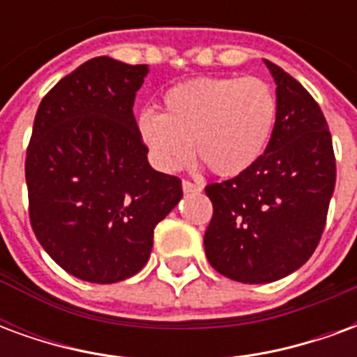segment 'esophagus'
Returning a JSON list of instances; mask_svg holds the SVG:
<instances>
[{
  "mask_svg": "<svg viewBox=\"0 0 357 357\" xmlns=\"http://www.w3.org/2000/svg\"><path fill=\"white\" fill-rule=\"evenodd\" d=\"M181 187H183L185 193H199V191H201V187L197 185V183H193V181H189V179H183V181H181Z\"/></svg>",
  "mask_w": 357,
  "mask_h": 357,
  "instance_id": "1",
  "label": "esophagus"
}]
</instances>
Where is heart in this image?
<instances>
[{
  "label": "heart",
  "mask_w": 357,
  "mask_h": 357,
  "mask_svg": "<svg viewBox=\"0 0 357 357\" xmlns=\"http://www.w3.org/2000/svg\"><path fill=\"white\" fill-rule=\"evenodd\" d=\"M277 122V97L255 76H204L181 82L162 97V114L145 110L137 132L164 172L183 168L195 155L220 178L252 168Z\"/></svg>",
  "instance_id": "1"
}]
</instances>
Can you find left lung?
Instances as JSON below:
<instances>
[{
    "label": "left lung",
    "instance_id": "left-lung-1",
    "mask_svg": "<svg viewBox=\"0 0 357 357\" xmlns=\"http://www.w3.org/2000/svg\"><path fill=\"white\" fill-rule=\"evenodd\" d=\"M277 84V122L258 162L210 183L204 250L212 268L239 283L289 275L319 245L337 162L327 120L312 95L266 61Z\"/></svg>",
    "mask_w": 357,
    "mask_h": 357
}]
</instances>
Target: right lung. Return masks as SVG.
Masks as SVG:
<instances>
[{
    "instance_id": "right-lung-1",
    "label": "right lung",
    "mask_w": 357,
    "mask_h": 357,
    "mask_svg": "<svg viewBox=\"0 0 357 357\" xmlns=\"http://www.w3.org/2000/svg\"><path fill=\"white\" fill-rule=\"evenodd\" d=\"M145 65L95 57L47 91L26 149L28 214L45 252L88 283L135 275L183 197L153 170L133 116Z\"/></svg>"
}]
</instances>
